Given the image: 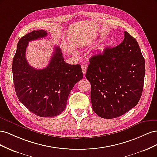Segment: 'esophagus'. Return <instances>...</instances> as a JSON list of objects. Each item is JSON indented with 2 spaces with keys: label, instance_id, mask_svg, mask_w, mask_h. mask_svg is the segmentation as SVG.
<instances>
[{
  "label": "esophagus",
  "instance_id": "obj_1",
  "mask_svg": "<svg viewBox=\"0 0 157 157\" xmlns=\"http://www.w3.org/2000/svg\"><path fill=\"white\" fill-rule=\"evenodd\" d=\"M81 68H82V73L84 75L86 72V69H87V65L86 64H82L81 65Z\"/></svg>",
  "mask_w": 157,
  "mask_h": 157
}]
</instances>
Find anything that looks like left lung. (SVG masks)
I'll return each mask as SVG.
<instances>
[{"mask_svg":"<svg viewBox=\"0 0 157 157\" xmlns=\"http://www.w3.org/2000/svg\"><path fill=\"white\" fill-rule=\"evenodd\" d=\"M86 77L92 105L101 118L120 117L134 107L143 92L145 59L137 40L124 31L122 43L93 56Z\"/></svg>","mask_w":157,"mask_h":157,"instance_id":"1","label":"left lung"}]
</instances>
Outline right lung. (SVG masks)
<instances>
[{"label":"right lung","instance_id":"add662e5","mask_svg":"<svg viewBox=\"0 0 157 157\" xmlns=\"http://www.w3.org/2000/svg\"><path fill=\"white\" fill-rule=\"evenodd\" d=\"M44 30L33 31L21 37L12 63L13 79L20 101L41 117L58 116L66 107L69 95L75 84L83 78L80 65L65 62L59 46L46 67L36 69L25 58L29 42L47 36Z\"/></svg>","mask_w":157,"mask_h":157}]
</instances>
